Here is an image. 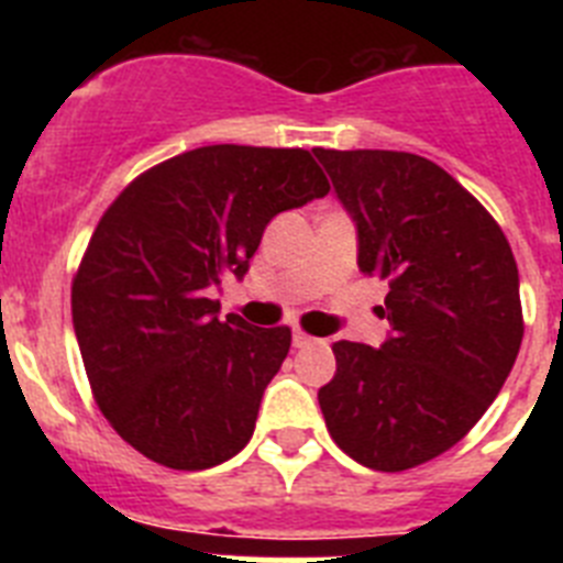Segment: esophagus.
Listing matches in <instances>:
<instances>
[{"mask_svg":"<svg viewBox=\"0 0 563 563\" xmlns=\"http://www.w3.org/2000/svg\"><path fill=\"white\" fill-rule=\"evenodd\" d=\"M312 343H316V338L307 335V332L301 330L292 332V346H296V350H305V346H312Z\"/></svg>","mask_w":563,"mask_h":563,"instance_id":"esophagus-1","label":"esophagus"}]
</instances>
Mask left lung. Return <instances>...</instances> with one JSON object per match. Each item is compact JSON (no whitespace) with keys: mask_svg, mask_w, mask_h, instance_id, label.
<instances>
[{"mask_svg":"<svg viewBox=\"0 0 563 563\" xmlns=\"http://www.w3.org/2000/svg\"><path fill=\"white\" fill-rule=\"evenodd\" d=\"M357 222V265L389 282L380 350L335 341L318 389L343 454L397 474L454 449L519 355V267L499 222L445 168L411 152L312 148Z\"/></svg>","mask_w":563,"mask_h":563,"instance_id":"1","label":"left lung"}]
</instances>
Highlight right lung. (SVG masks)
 <instances>
[{"label":"right lung","instance_id":"obj_1","mask_svg":"<svg viewBox=\"0 0 563 563\" xmlns=\"http://www.w3.org/2000/svg\"><path fill=\"white\" fill-rule=\"evenodd\" d=\"M307 148L202 146L137 174L73 276V324L98 409L157 465L202 471L245 449L290 327L220 321L213 285L245 276L267 222L324 197Z\"/></svg>","mask_w":563,"mask_h":563}]
</instances>
